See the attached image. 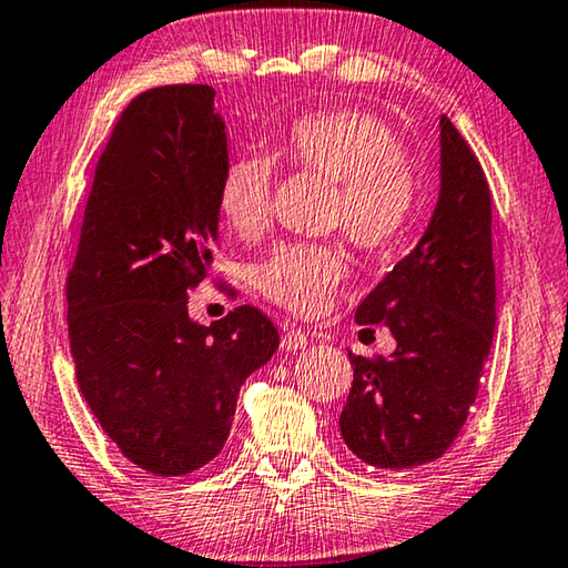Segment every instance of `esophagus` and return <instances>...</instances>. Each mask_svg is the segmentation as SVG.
I'll list each match as a JSON object with an SVG mask.
<instances>
[{"instance_id": "obj_1", "label": "esophagus", "mask_w": 568, "mask_h": 568, "mask_svg": "<svg viewBox=\"0 0 568 568\" xmlns=\"http://www.w3.org/2000/svg\"><path fill=\"white\" fill-rule=\"evenodd\" d=\"M310 344V336H306V332L296 329V326H284V336H282V349L286 352H300L304 349V346Z\"/></svg>"}]
</instances>
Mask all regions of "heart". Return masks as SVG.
<instances>
[{
	"instance_id": "heart-1",
	"label": "heart",
	"mask_w": 568,
	"mask_h": 568,
	"mask_svg": "<svg viewBox=\"0 0 568 568\" xmlns=\"http://www.w3.org/2000/svg\"><path fill=\"white\" fill-rule=\"evenodd\" d=\"M276 159L296 172L334 184L332 224L362 254H386L412 226L422 199V179L406 159L399 136L364 109L339 106L306 114L276 142ZM272 164L264 156L229 162L219 182V212L242 236H254L268 216ZM346 276L339 248L282 244L254 272L268 302L294 314H316L329 304Z\"/></svg>"
}]
</instances>
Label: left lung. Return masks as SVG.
<instances>
[{"label":"left lung","mask_w":568,"mask_h":568,"mask_svg":"<svg viewBox=\"0 0 568 568\" xmlns=\"http://www.w3.org/2000/svg\"><path fill=\"white\" fill-rule=\"evenodd\" d=\"M439 202L409 254L359 304L386 324L392 356H356L339 429L376 469H416L449 449L479 392L496 326L491 192L479 159L442 116Z\"/></svg>","instance_id":"1"}]
</instances>
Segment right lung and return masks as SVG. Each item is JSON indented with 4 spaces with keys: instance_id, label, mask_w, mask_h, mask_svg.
Segmentation results:
<instances>
[{
    "instance_id": "right-lung-1",
    "label": "right lung",
    "mask_w": 568,
    "mask_h": 568,
    "mask_svg": "<svg viewBox=\"0 0 568 568\" xmlns=\"http://www.w3.org/2000/svg\"><path fill=\"white\" fill-rule=\"evenodd\" d=\"M226 164L212 87L134 97L99 156L67 276L79 389L119 452L156 476L222 452L239 389L278 349L248 304L212 326L189 320L186 292L212 272Z\"/></svg>"
}]
</instances>
